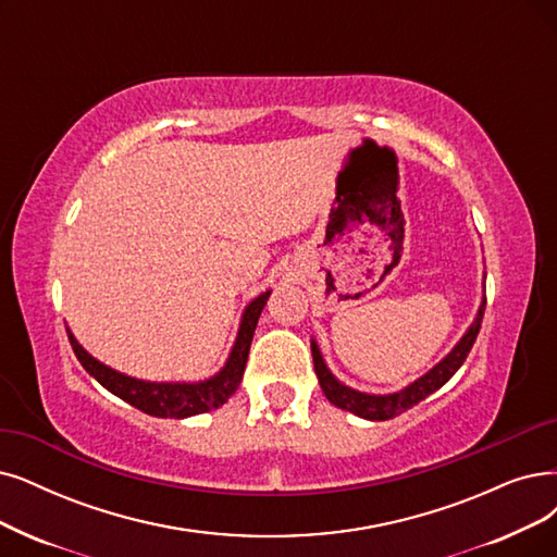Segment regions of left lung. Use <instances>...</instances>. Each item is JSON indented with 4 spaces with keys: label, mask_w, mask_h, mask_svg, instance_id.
Segmentation results:
<instances>
[{
    "label": "left lung",
    "mask_w": 557,
    "mask_h": 557,
    "mask_svg": "<svg viewBox=\"0 0 557 557\" xmlns=\"http://www.w3.org/2000/svg\"><path fill=\"white\" fill-rule=\"evenodd\" d=\"M484 306H486V297H482V304H480V310H478L473 324L469 326V331L463 333L461 341L453 347V351L446 356V359L438 361L430 372L422 374L420 380H416L407 388L397 391V393H388V395L361 393V391H354V388L341 384L336 376L331 374V370L326 368L318 343L310 341V349H313L315 374H318L320 386H322L326 399L331 405H336L338 409L349 411V413L366 418V420H391L399 413H405L413 405L422 403V399H425L428 395L438 391L461 368V363L466 361V356H469V351H471V347L478 338V333H480Z\"/></svg>",
    "instance_id": "1"
}]
</instances>
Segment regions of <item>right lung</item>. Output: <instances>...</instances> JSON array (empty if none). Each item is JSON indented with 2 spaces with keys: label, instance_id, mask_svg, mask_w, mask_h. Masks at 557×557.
Instances as JSON below:
<instances>
[{
  "label": "right lung",
  "instance_id": "add662e5",
  "mask_svg": "<svg viewBox=\"0 0 557 557\" xmlns=\"http://www.w3.org/2000/svg\"><path fill=\"white\" fill-rule=\"evenodd\" d=\"M272 290H267L258 295L242 313L239 331L235 345L231 349V356L226 366L221 368L214 376L206 382H144L135 380V376H127L123 372L111 370L109 366L100 363L94 359L71 333L69 329V341L73 345V351L77 356V361L82 368L94 376L98 384H102L109 393H114L116 397L125 399L127 405L135 409L154 416V418H189L196 413H208L212 409H219L224 403H228V397L237 391L244 366H247L249 359V347L253 341V331L258 324V318L262 313V308L270 299Z\"/></svg>",
  "mask_w": 557,
  "mask_h": 557
}]
</instances>
